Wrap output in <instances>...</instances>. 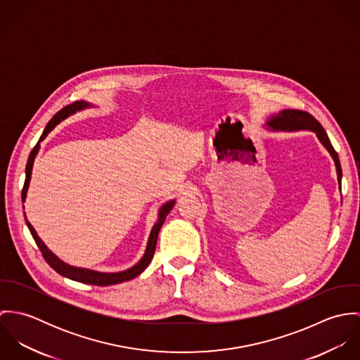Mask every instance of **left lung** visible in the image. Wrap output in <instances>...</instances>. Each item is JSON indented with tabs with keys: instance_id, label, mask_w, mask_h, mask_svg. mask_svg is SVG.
<instances>
[{
	"instance_id": "1",
	"label": "left lung",
	"mask_w": 360,
	"mask_h": 360,
	"mask_svg": "<svg viewBox=\"0 0 360 360\" xmlns=\"http://www.w3.org/2000/svg\"><path fill=\"white\" fill-rule=\"evenodd\" d=\"M269 131H298V130H309L313 131L320 141V144L327 150V153L333 158L335 170H337V180L338 188L341 190V180H342V170L340 165L338 154L334 151L330 139L321 124L308 112L297 110V109H283L276 115L267 117L264 123Z\"/></svg>"
}]
</instances>
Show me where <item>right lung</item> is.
Here are the masks:
<instances>
[{"instance_id":"1","label":"right lung","mask_w":360,"mask_h":360,"mask_svg":"<svg viewBox=\"0 0 360 360\" xmlns=\"http://www.w3.org/2000/svg\"><path fill=\"white\" fill-rule=\"evenodd\" d=\"M93 106H94L93 103H86V101L73 103L72 105H68L63 109H60L52 117L51 120L49 122V124L46 126V129H44V131H43V134H41V137L39 140V143L36 144V147L32 150V153L29 155V159H27V163H26V180H25V186H23V190H22V202L26 201V195H27V190H29L30 179H32L33 163H34V159H36V156H37L39 151H40V144L46 140V137L55 129V126L59 124L62 120H65L68 116H70V115H73V113H76L79 110L93 108ZM174 204H176V200H172V201L165 202L163 205L159 207V210H158V220L155 221L154 227H153V230L150 233L147 248H146V252H144L143 257L134 266H131V267H129L126 270H122V271H116V273H105V271H98V270H93V269L77 267V266H72V264L63 262L62 259L56 257L51 250L44 244V241L37 236V231L34 230V227L27 220L26 213H25V220H26V224H27V227H29V230H30V233H32L37 247L40 248L43 257H44V259L47 260V263L51 266L56 273H59L60 276L68 277L70 280L79 281V283L105 287V285H112V284H119V283H123V281H129V280L137 277L139 274H141L147 269V266L151 263V260L154 257L159 230H160L162 224L165 223L166 216L173 209Z\"/></svg>"}]
</instances>
